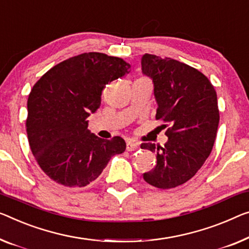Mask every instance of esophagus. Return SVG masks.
Returning <instances> with one entry per match:
<instances>
[{
	"label": "esophagus",
	"mask_w": 249,
	"mask_h": 249,
	"mask_svg": "<svg viewBox=\"0 0 249 249\" xmlns=\"http://www.w3.org/2000/svg\"><path fill=\"white\" fill-rule=\"evenodd\" d=\"M139 147H140V146H139V144L135 143L134 141L129 140V141H127V142H126V150L129 151V152H132V151H136L137 148H139Z\"/></svg>",
	"instance_id": "1"
}]
</instances>
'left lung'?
Listing matches in <instances>:
<instances>
[{"label":"left lung","instance_id":"8db88e82","mask_svg":"<svg viewBox=\"0 0 249 249\" xmlns=\"http://www.w3.org/2000/svg\"><path fill=\"white\" fill-rule=\"evenodd\" d=\"M142 72L153 81L155 118L168 126L164 146L141 145L157 153V165L143 179L159 189L176 188L198 172L213 150L219 124L216 90L202 72L171 58L145 53Z\"/></svg>","mask_w":249,"mask_h":249}]
</instances>
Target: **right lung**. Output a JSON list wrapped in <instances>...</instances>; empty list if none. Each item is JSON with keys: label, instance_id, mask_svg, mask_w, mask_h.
Masks as SVG:
<instances>
[{"label": "right lung", "instance_id": "add662e5", "mask_svg": "<svg viewBox=\"0 0 249 249\" xmlns=\"http://www.w3.org/2000/svg\"><path fill=\"white\" fill-rule=\"evenodd\" d=\"M129 68L122 58L86 53L55 65L36 81L25 126L32 154L50 179L69 188L86 187L113 155L125 151L122 137L104 140L90 133L87 117L101 106L106 85Z\"/></svg>", "mask_w": 249, "mask_h": 249}]
</instances>
